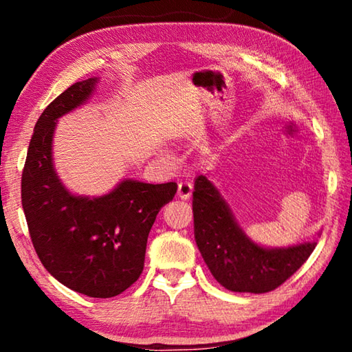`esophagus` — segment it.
Here are the masks:
<instances>
[{
    "mask_svg": "<svg viewBox=\"0 0 352 352\" xmlns=\"http://www.w3.org/2000/svg\"><path fill=\"white\" fill-rule=\"evenodd\" d=\"M190 194H192V184H190L189 182H180V183H178V190H177L178 199L188 200L190 197Z\"/></svg>",
    "mask_w": 352,
    "mask_h": 352,
    "instance_id": "1",
    "label": "esophagus"
}]
</instances>
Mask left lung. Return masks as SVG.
<instances>
[{
	"mask_svg": "<svg viewBox=\"0 0 352 352\" xmlns=\"http://www.w3.org/2000/svg\"><path fill=\"white\" fill-rule=\"evenodd\" d=\"M192 211L194 237L201 258L217 283L231 292L275 290L305 264L317 245V239L289 247L256 243L206 175L195 178Z\"/></svg>",
	"mask_w": 352,
	"mask_h": 352,
	"instance_id": "1",
	"label": "left lung"
}]
</instances>
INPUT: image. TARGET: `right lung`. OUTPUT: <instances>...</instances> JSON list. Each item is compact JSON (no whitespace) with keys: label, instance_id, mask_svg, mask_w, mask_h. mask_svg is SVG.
I'll return each instance as SVG.
<instances>
[{"label":"right lung","instance_id":"right-lung-1","mask_svg":"<svg viewBox=\"0 0 352 352\" xmlns=\"http://www.w3.org/2000/svg\"><path fill=\"white\" fill-rule=\"evenodd\" d=\"M100 77L76 82L41 113L21 177V204L41 264L58 283L93 298L129 289L144 269L148 231L174 199L177 183L124 178L99 197L77 195L54 168L57 121L87 104Z\"/></svg>","mask_w":352,"mask_h":352}]
</instances>
